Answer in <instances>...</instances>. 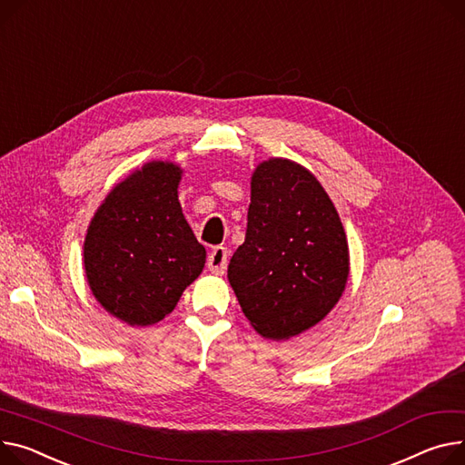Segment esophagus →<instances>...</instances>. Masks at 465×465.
<instances>
[{"label": "esophagus", "instance_id": "34e87169", "mask_svg": "<svg viewBox=\"0 0 465 465\" xmlns=\"http://www.w3.org/2000/svg\"><path fill=\"white\" fill-rule=\"evenodd\" d=\"M228 249L226 246H214L211 251L209 258H207V267L213 274H224L226 267H228Z\"/></svg>", "mask_w": 465, "mask_h": 465}]
</instances>
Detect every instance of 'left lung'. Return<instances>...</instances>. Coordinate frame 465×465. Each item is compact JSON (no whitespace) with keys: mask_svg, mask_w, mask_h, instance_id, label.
Listing matches in <instances>:
<instances>
[{"mask_svg":"<svg viewBox=\"0 0 465 465\" xmlns=\"http://www.w3.org/2000/svg\"><path fill=\"white\" fill-rule=\"evenodd\" d=\"M348 276V237L322 183L290 159L260 163L246 237L228 265L254 331L278 342L314 327L342 297Z\"/></svg>","mask_w":465,"mask_h":465,"instance_id":"obj_1","label":"left lung"}]
</instances>
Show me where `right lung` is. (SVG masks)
<instances>
[{"mask_svg": "<svg viewBox=\"0 0 465 465\" xmlns=\"http://www.w3.org/2000/svg\"><path fill=\"white\" fill-rule=\"evenodd\" d=\"M183 170L151 161L103 200L84 239L89 290L131 327L164 320L205 265V249L181 211Z\"/></svg>", "mask_w": 465, "mask_h": 465, "instance_id": "right-lung-1", "label": "right lung"}]
</instances>
